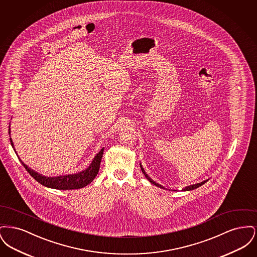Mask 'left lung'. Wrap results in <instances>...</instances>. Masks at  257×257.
Returning <instances> with one entry per match:
<instances>
[{"instance_id": "8db88e82", "label": "left lung", "mask_w": 257, "mask_h": 257, "mask_svg": "<svg viewBox=\"0 0 257 257\" xmlns=\"http://www.w3.org/2000/svg\"><path fill=\"white\" fill-rule=\"evenodd\" d=\"M141 165V169H142V171H143V173L145 174V176L147 177V180L150 182L151 184H153V185H155V186H157V187H159V188H162V189H165V187L164 186H162V185H160L159 183H156L153 179H151V177H149L148 176V174H147L146 171H145V169L143 168V166H142V164H140ZM209 179H206V180H204V181H202V182H199V183L193 184V185H190V186H186L185 188H183L181 191H184V192H186V191H192V190H195L196 188H198V187H200L201 185H203V184L206 183ZM171 191V190H170ZM173 191H177V190H173Z\"/></svg>"}]
</instances>
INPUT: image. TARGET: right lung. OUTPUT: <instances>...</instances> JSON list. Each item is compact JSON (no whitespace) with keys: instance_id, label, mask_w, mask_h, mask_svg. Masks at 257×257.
<instances>
[{"instance_id":"1","label":"right lung","mask_w":257,"mask_h":257,"mask_svg":"<svg viewBox=\"0 0 257 257\" xmlns=\"http://www.w3.org/2000/svg\"><path fill=\"white\" fill-rule=\"evenodd\" d=\"M9 133L11 137V123H10V132ZM10 140H11L12 147L16 153L12 138ZM103 153H104V147L101 148V150L98 152L97 154L94 156L93 160L91 161L90 165L84 171H79L76 173H71V174L53 176V177L45 176L43 174L38 173L37 171L32 170L25 164L22 160L19 158L17 153H16V155H17L19 161L21 162V164L24 166L25 169L31 174V176H33L37 180L38 183H40L47 188L56 189V190H76V189L84 188L93 181V179L95 178V176L97 175L98 171H99Z\"/></svg>"}]
</instances>
